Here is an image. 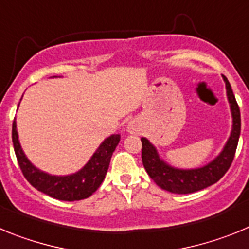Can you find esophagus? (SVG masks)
Returning <instances> with one entry per match:
<instances>
[{
  "mask_svg": "<svg viewBox=\"0 0 249 249\" xmlns=\"http://www.w3.org/2000/svg\"><path fill=\"white\" fill-rule=\"evenodd\" d=\"M128 129H129V131H131V132H135V131H136V128H135V126H133V124H129Z\"/></svg>",
  "mask_w": 249,
  "mask_h": 249,
  "instance_id": "obj_1",
  "label": "esophagus"
}]
</instances>
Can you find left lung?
<instances>
[{
	"instance_id": "left-lung-1",
	"label": "left lung",
	"mask_w": 249,
	"mask_h": 249,
	"mask_svg": "<svg viewBox=\"0 0 249 249\" xmlns=\"http://www.w3.org/2000/svg\"><path fill=\"white\" fill-rule=\"evenodd\" d=\"M227 89L228 102L232 112L233 126L227 143L212 162L199 168L179 169L169 166L163 160H160L156 147L147 138L142 137V162L149 177L160 186L162 190L177 195H187L201 191L218 182L224 173L227 172L236 155L237 144L241 135V112L238 103L233 94L231 85L226 76H223Z\"/></svg>"
}]
</instances>
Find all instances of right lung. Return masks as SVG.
<instances>
[{
  "label": "right lung",
  "instance_id": "1",
  "mask_svg": "<svg viewBox=\"0 0 249 249\" xmlns=\"http://www.w3.org/2000/svg\"><path fill=\"white\" fill-rule=\"evenodd\" d=\"M120 135H112L106 138L91 160L78 172L70 176H51L36 168L28 160L19 144L16 121L12 123L13 148L25 178L39 192L59 201L72 202L89 198L98 190L108 169L112 153L120 143Z\"/></svg>",
  "mask_w": 249,
  "mask_h": 249
}]
</instances>
